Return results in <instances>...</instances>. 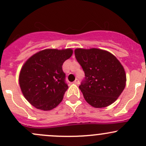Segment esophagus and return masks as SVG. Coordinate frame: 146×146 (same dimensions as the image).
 <instances>
[{
    "label": "esophagus",
    "mask_w": 146,
    "mask_h": 146,
    "mask_svg": "<svg viewBox=\"0 0 146 146\" xmlns=\"http://www.w3.org/2000/svg\"><path fill=\"white\" fill-rule=\"evenodd\" d=\"M73 82H74L75 84H76V85H79V84H80V80L78 79H76V80H75Z\"/></svg>",
    "instance_id": "34e87169"
}]
</instances>
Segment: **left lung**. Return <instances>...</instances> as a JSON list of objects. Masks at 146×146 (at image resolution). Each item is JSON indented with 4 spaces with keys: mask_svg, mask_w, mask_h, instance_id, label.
<instances>
[{
    "mask_svg": "<svg viewBox=\"0 0 146 146\" xmlns=\"http://www.w3.org/2000/svg\"><path fill=\"white\" fill-rule=\"evenodd\" d=\"M75 56L85 72L79 86L84 98L94 108H104L117 100L126 85L125 69L111 53L100 49L78 48Z\"/></svg>",
    "mask_w": 146,
    "mask_h": 146,
    "instance_id": "left-lung-1",
    "label": "left lung"
}]
</instances>
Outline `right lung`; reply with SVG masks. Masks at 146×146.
<instances>
[{"mask_svg": "<svg viewBox=\"0 0 146 146\" xmlns=\"http://www.w3.org/2000/svg\"><path fill=\"white\" fill-rule=\"evenodd\" d=\"M71 49H47L25 62L19 74V85L27 101L42 110H50L61 102L68 88L62 65L72 56Z\"/></svg>", "mask_w": 146, "mask_h": 146, "instance_id": "1", "label": "right lung"}]
</instances>
